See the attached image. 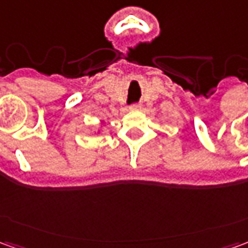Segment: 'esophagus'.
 <instances>
[{
    "mask_svg": "<svg viewBox=\"0 0 248 248\" xmlns=\"http://www.w3.org/2000/svg\"><path fill=\"white\" fill-rule=\"evenodd\" d=\"M140 103H134V105H131V106H130V110H140Z\"/></svg>",
    "mask_w": 248,
    "mask_h": 248,
    "instance_id": "34e87169",
    "label": "esophagus"
}]
</instances>
